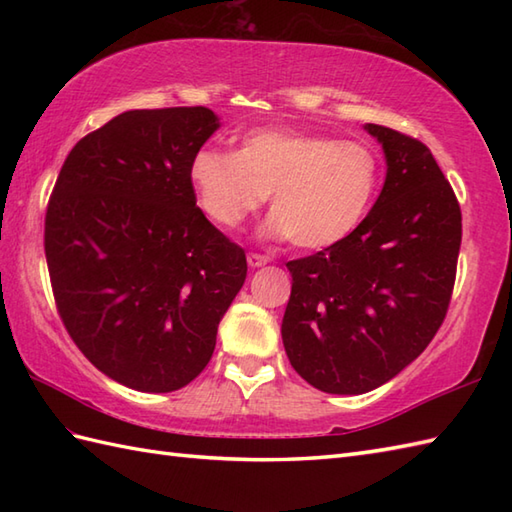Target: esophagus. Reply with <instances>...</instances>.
<instances>
[{
    "label": "esophagus",
    "instance_id": "obj_1",
    "mask_svg": "<svg viewBox=\"0 0 512 512\" xmlns=\"http://www.w3.org/2000/svg\"><path fill=\"white\" fill-rule=\"evenodd\" d=\"M246 259H248V266H250V268H262V266L268 264V257L257 255V253H248Z\"/></svg>",
    "mask_w": 512,
    "mask_h": 512
}]
</instances>
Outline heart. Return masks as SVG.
<instances>
[{"label": "heart", "mask_w": 512, "mask_h": 512, "mask_svg": "<svg viewBox=\"0 0 512 512\" xmlns=\"http://www.w3.org/2000/svg\"><path fill=\"white\" fill-rule=\"evenodd\" d=\"M189 182L206 217L237 228L264 204V235L290 239L301 250L345 242L363 224L376 200L380 160L372 147L292 129H259L235 154L198 149Z\"/></svg>", "instance_id": "heart-1"}]
</instances>
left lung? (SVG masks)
I'll use <instances>...</instances> for the list:
<instances>
[{"label": "left lung", "instance_id": "1", "mask_svg": "<svg viewBox=\"0 0 512 512\" xmlns=\"http://www.w3.org/2000/svg\"><path fill=\"white\" fill-rule=\"evenodd\" d=\"M365 132L387 162L372 211L345 242L286 264L281 339L325 394H365L416 361L447 314L462 242L460 204L431 151L383 125Z\"/></svg>", "mask_w": 512, "mask_h": 512}]
</instances>
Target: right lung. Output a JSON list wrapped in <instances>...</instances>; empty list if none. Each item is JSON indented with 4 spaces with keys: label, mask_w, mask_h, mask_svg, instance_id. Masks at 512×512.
I'll list each match as a JSON object with an SVG mask.
<instances>
[{
    "label": "right lung",
    "mask_w": 512,
    "mask_h": 512,
    "mask_svg": "<svg viewBox=\"0 0 512 512\" xmlns=\"http://www.w3.org/2000/svg\"><path fill=\"white\" fill-rule=\"evenodd\" d=\"M220 129L209 107L129 110L81 138L46 213L65 330L116 383L176 391L215 350L246 255L195 206L189 162Z\"/></svg>",
    "instance_id": "add662e5"
}]
</instances>
